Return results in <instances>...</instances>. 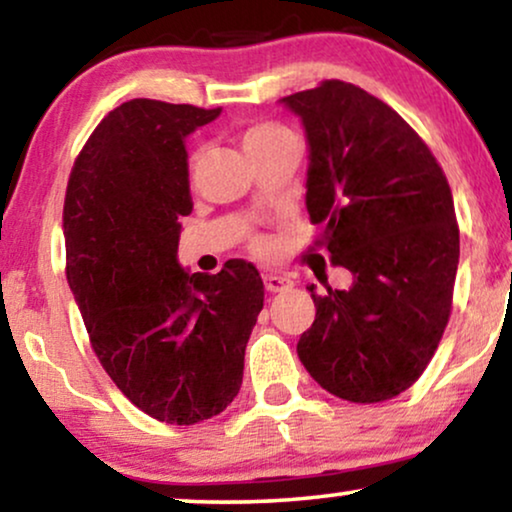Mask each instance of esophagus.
Here are the masks:
<instances>
[{
  "mask_svg": "<svg viewBox=\"0 0 512 512\" xmlns=\"http://www.w3.org/2000/svg\"><path fill=\"white\" fill-rule=\"evenodd\" d=\"M293 286V281L286 276H278V274H264V288L269 290V293H281V290H286Z\"/></svg>",
  "mask_w": 512,
  "mask_h": 512,
  "instance_id": "obj_1",
  "label": "esophagus"
}]
</instances>
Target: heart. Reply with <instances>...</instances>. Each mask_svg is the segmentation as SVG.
I'll return each mask as SVG.
<instances>
[{"label":"heart","instance_id":"1","mask_svg":"<svg viewBox=\"0 0 512 512\" xmlns=\"http://www.w3.org/2000/svg\"><path fill=\"white\" fill-rule=\"evenodd\" d=\"M293 137V134L288 132L286 127L278 125V122H250V125H245L241 129V144L245 148V153L250 155V158H255V155H260L264 151H269L271 146L281 144V141H286ZM200 160V148L193 146L191 153H189V170L193 172L196 170ZM250 248L255 255H271V250H274V245H271L269 238L264 236H255L250 241Z\"/></svg>","mask_w":512,"mask_h":512}]
</instances>
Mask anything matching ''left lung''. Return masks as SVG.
<instances>
[{
  "label": "left lung",
  "instance_id": "left-lung-1",
  "mask_svg": "<svg viewBox=\"0 0 512 512\" xmlns=\"http://www.w3.org/2000/svg\"><path fill=\"white\" fill-rule=\"evenodd\" d=\"M309 141L307 212L349 290L312 293L297 342L309 375L335 397L375 404L428 368L454 300L458 224L449 181L413 127L357 84L326 80L283 96Z\"/></svg>",
  "mask_w": 512,
  "mask_h": 512
}]
</instances>
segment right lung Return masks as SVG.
<instances>
[{
	"label": "right lung",
	"instance_id": "obj_1",
	"mask_svg": "<svg viewBox=\"0 0 512 512\" xmlns=\"http://www.w3.org/2000/svg\"><path fill=\"white\" fill-rule=\"evenodd\" d=\"M219 113L122 103L82 146L63 203L66 276L92 349L137 409L170 425L234 401L264 304L250 262L229 260L219 274L177 262L179 219L193 210L184 139Z\"/></svg>",
	"mask_w": 512,
	"mask_h": 512
}]
</instances>
